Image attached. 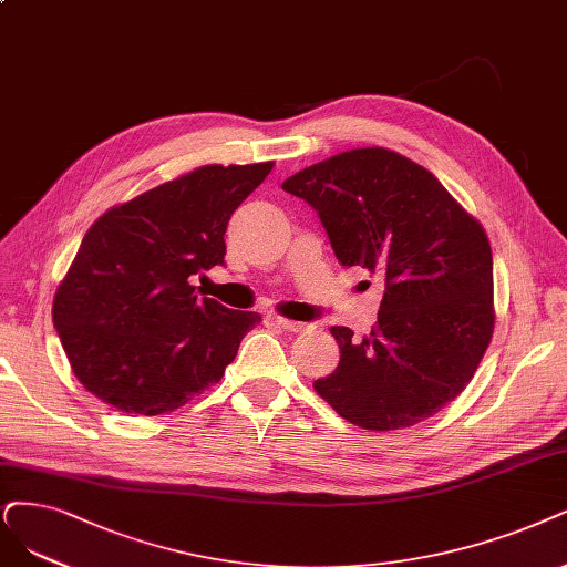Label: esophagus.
<instances>
[{
  "mask_svg": "<svg viewBox=\"0 0 567 567\" xmlns=\"http://www.w3.org/2000/svg\"><path fill=\"white\" fill-rule=\"evenodd\" d=\"M268 322H272V324H278V327H282V329H287V331H303L308 324L306 322H295V320H285V318H280V316H268Z\"/></svg>",
  "mask_w": 567,
  "mask_h": 567,
  "instance_id": "1",
  "label": "esophagus"
}]
</instances>
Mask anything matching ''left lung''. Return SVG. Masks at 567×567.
Wrapping results in <instances>:
<instances>
[{"label":"left lung","instance_id":"left-lung-1","mask_svg":"<svg viewBox=\"0 0 567 567\" xmlns=\"http://www.w3.org/2000/svg\"><path fill=\"white\" fill-rule=\"evenodd\" d=\"M316 209L341 266L385 280L364 339L331 327L341 360L316 390L364 430L411 427L465 390L493 337V255L484 228L430 171L371 146L282 182Z\"/></svg>","mask_w":567,"mask_h":567}]
</instances>
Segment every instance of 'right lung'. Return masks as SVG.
Here are the masks:
<instances>
[{"mask_svg":"<svg viewBox=\"0 0 567 567\" xmlns=\"http://www.w3.org/2000/svg\"><path fill=\"white\" fill-rule=\"evenodd\" d=\"M270 167L203 165L89 228L55 291L53 324L97 400L158 415L219 383L259 316L198 299L188 280L224 266L228 219Z\"/></svg>","mask_w":567,"mask_h":567,"instance_id":"obj_1","label":"right lung"}]
</instances>
